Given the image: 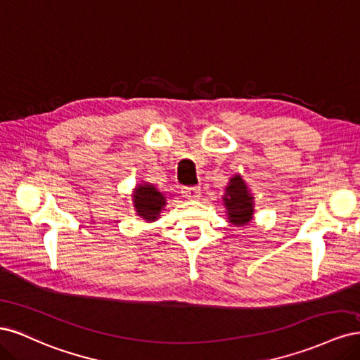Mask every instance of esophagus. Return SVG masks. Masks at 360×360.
Instances as JSON below:
<instances>
[{"label": "esophagus", "mask_w": 360, "mask_h": 360, "mask_svg": "<svg viewBox=\"0 0 360 360\" xmlns=\"http://www.w3.org/2000/svg\"><path fill=\"white\" fill-rule=\"evenodd\" d=\"M181 193L184 198L188 200H198L200 195H201V189L198 186H191V188H183Z\"/></svg>", "instance_id": "obj_1"}]
</instances>
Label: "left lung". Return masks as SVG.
I'll list each match as a JSON object with an SVG mask.
<instances>
[{"mask_svg": "<svg viewBox=\"0 0 360 360\" xmlns=\"http://www.w3.org/2000/svg\"><path fill=\"white\" fill-rule=\"evenodd\" d=\"M222 200L226 209L228 222L236 226H242L252 221L254 197L250 195V191L240 176L230 179Z\"/></svg>", "mask_w": 360, "mask_h": 360, "instance_id": "8db88e82", "label": "left lung"}]
</instances>
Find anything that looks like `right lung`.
<instances>
[{
    "label": "right lung",
    "instance_id": "add662e5",
    "mask_svg": "<svg viewBox=\"0 0 360 360\" xmlns=\"http://www.w3.org/2000/svg\"><path fill=\"white\" fill-rule=\"evenodd\" d=\"M134 207L136 214L147 222H155L160 216L163 207L167 205V198L163 197L153 184L141 183L134 191Z\"/></svg>",
    "mask_w": 360,
    "mask_h": 360
}]
</instances>
